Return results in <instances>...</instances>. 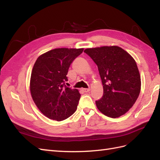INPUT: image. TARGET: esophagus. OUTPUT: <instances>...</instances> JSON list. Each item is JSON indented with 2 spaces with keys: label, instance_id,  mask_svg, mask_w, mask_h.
Listing matches in <instances>:
<instances>
[{
  "label": "esophagus",
  "instance_id": "34e87169",
  "mask_svg": "<svg viewBox=\"0 0 160 160\" xmlns=\"http://www.w3.org/2000/svg\"><path fill=\"white\" fill-rule=\"evenodd\" d=\"M82 91H84V92H85V93H87V92H89V91H90V89L89 88H88V89H82Z\"/></svg>",
  "mask_w": 160,
  "mask_h": 160
}]
</instances>
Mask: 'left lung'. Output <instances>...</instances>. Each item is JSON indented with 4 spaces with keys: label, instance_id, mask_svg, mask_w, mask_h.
Masks as SVG:
<instances>
[{
    "label": "left lung",
    "instance_id": "1",
    "mask_svg": "<svg viewBox=\"0 0 160 160\" xmlns=\"http://www.w3.org/2000/svg\"><path fill=\"white\" fill-rule=\"evenodd\" d=\"M98 66L103 85V96L96 101L104 115L116 118L125 114L140 93L141 78L132 57L118 46L84 51Z\"/></svg>",
    "mask_w": 160,
    "mask_h": 160
}]
</instances>
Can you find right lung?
Segmentation results:
<instances>
[{
  "instance_id": "1",
  "label": "right lung",
  "mask_w": 160,
  "mask_h": 160,
  "mask_svg": "<svg viewBox=\"0 0 160 160\" xmlns=\"http://www.w3.org/2000/svg\"><path fill=\"white\" fill-rule=\"evenodd\" d=\"M83 49L59 48L40 56L33 65L30 91L36 105L49 119L62 121L77 109L80 94L66 86L71 64Z\"/></svg>"
}]
</instances>
